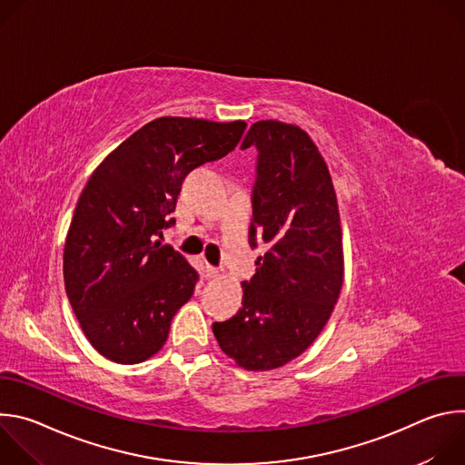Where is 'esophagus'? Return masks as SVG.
Segmentation results:
<instances>
[{"instance_id": "obj_1", "label": "esophagus", "mask_w": 465, "mask_h": 465, "mask_svg": "<svg viewBox=\"0 0 465 465\" xmlns=\"http://www.w3.org/2000/svg\"><path fill=\"white\" fill-rule=\"evenodd\" d=\"M219 276V269L212 267V264H206V278H217Z\"/></svg>"}]
</instances>
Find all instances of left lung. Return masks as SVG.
Listing matches in <instances>:
<instances>
[{
	"label": "left lung",
	"instance_id": "left-lung-1",
	"mask_svg": "<svg viewBox=\"0 0 465 465\" xmlns=\"http://www.w3.org/2000/svg\"><path fill=\"white\" fill-rule=\"evenodd\" d=\"M255 147L248 242L264 244L255 274L242 282V307L213 333L246 370H274L302 355L320 335L344 276L337 194L307 132L257 121L241 149Z\"/></svg>",
	"mask_w": 465,
	"mask_h": 465
}]
</instances>
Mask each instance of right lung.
<instances>
[{
  "mask_svg": "<svg viewBox=\"0 0 465 465\" xmlns=\"http://www.w3.org/2000/svg\"><path fill=\"white\" fill-rule=\"evenodd\" d=\"M246 123L160 117L124 140L81 193L64 246V283L90 344L136 364L167 341L198 272L169 244L183 178L232 153Z\"/></svg>",
  "mask_w": 465,
  "mask_h": 465,
  "instance_id": "right-lung-1",
  "label": "right lung"
}]
</instances>
